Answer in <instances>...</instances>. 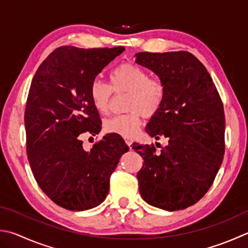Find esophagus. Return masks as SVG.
<instances>
[{"label":"esophagus","mask_w":248,"mask_h":248,"mask_svg":"<svg viewBox=\"0 0 248 248\" xmlns=\"http://www.w3.org/2000/svg\"><path fill=\"white\" fill-rule=\"evenodd\" d=\"M124 140H125V142H126V144H127V146L129 147L130 146V144H132V139H130V138H127V137H125L124 138Z\"/></svg>","instance_id":"1"}]
</instances>
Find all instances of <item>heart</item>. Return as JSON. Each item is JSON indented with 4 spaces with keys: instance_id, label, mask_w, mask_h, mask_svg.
I'll return each instance as SVG.
<instances>
[{
    "instance_id": "heart-1",
    "label": "heart",
    "mask_w": 248,
    "mask_h": 248,
    "mask_svg": "<svg viewBox=\"0 0 248 248\" xmlns=\"http://www.w3.org/2000/svg\"><path fill=\"white\" fill-rule=\"evenodd\" d=\"M110 87L95 80L90 87L93 105L100 113L109 109L111 90L115 93H129L126 109L129 113L115 115L105 122L109 133L132 138L141 124V114L151 118L160 110L165 98V85L160 78H149V74L136 64L123 63L110 73Z\"/></svg>"
}]
</instances>
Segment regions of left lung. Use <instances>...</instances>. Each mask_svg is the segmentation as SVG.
I'll list each match as a JSON object with an SVG mask.
<instances>
[{"label": "left lung", "mask_w": 248, "mask_h": 248, "mask_svg": "<svg viewBox=\"0 0 248 248\" xmlns=\"http://www.w3.org/2000/svg\"><path fill=\"white\" fill-rule=\"evenodd\" d=\"M136 63L165 85L160 110L146 132L168 144L155 153L133 143L143 158L139 192L151 206L175 212L200 201L213 185L225 153V113L217 88L200 60L188 51L137 53Z\"/></svg>", "instance_id": "1"}]
</instances>
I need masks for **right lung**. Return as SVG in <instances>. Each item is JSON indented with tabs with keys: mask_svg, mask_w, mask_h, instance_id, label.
Returning a JSON list of instances; mask_svg holds the SVG:
<instances>
[{
	"mask_svg": "<svg viewBox=\"0 0 248 248\" xmlns=\"http://www.w3.org/2000/svg\"><path fill=\"white\" fill-rule=\"evenodd\" d=\"M114 48L62 46L37 69L28 96L25 126L31 170L43 192L59 206L82 212L104 202L109 180L129 148L111 133L83 148L80 135L101 129L90 87L102 69L122 54Z\"/></svg>",
	"mask_w": 248,
	"mask_h": 248,
	"instance_id": "add662e5",
	"label": "right lung"
}]
</instances>
